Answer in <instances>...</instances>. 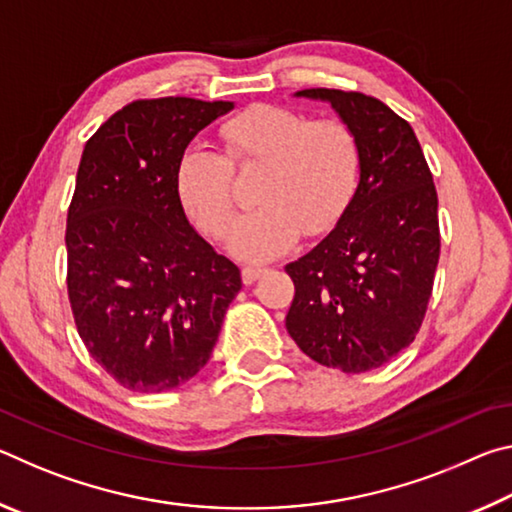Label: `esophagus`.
Returning a JSON list of instances; mask_svg holds the SVG:
<instances>
[{
  "mask_svg": "<svg viewBox=\"0 0 512 512\" xmlns=\"http://www.w3.org/2000/svg\"><path fill=\"white\" fill-rule=\"evenodd\" d=\"M264 273H266L264 266H244L241 268V280H244V284H253L257 277Z\"/></svg>",
  "mask_w": 512,
  "mask_h": 512,
  "instance_id": "34e87169",
  "label": "esophagus"
}]
</instances>
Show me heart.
<instances>
[{
	"mask_svg": "<svg viewBox=\"0 0 512 512\" xmlns=\"http://www.w3.org/2000/svg\"><path fill=\"white\" fill-rule=\"evenodd\" d=\"M223 151L192 144L176 162V192L210 239L228 235L235 169L264 167L259 207L241 216L232 250L250 262L282 255L300 232L323 235L348 210L361 180V144L343 119H311L293 108L255 103L221 126Z\"/></svg>",
	"mask_w": 512,
	"mask_h": 512,
	"instance_id": "obj_1",
	"label": "heart"
}]
</instances>
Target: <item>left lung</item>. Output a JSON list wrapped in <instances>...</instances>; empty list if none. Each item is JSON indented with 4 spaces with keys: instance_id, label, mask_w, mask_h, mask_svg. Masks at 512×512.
<instances>
[{
    "instance_id": "left-lung-1",
    "label": "left lung",
    "mask_w": 512,
    "mask_h": 512,
    "mask_svg": "<svg viewBox=\"0 0 512 512\" xmlns=\"http://www.w3.org/2000/svg\"><path fill=\"white\" fill-rule=\"evenodd\" d=\"M361 144V180L336 228L287 264L291 339L320 366L366 372L415 341L440 257L438 194L406 119L363 92L311 88Z\"/></svg>"
}]
</instances>
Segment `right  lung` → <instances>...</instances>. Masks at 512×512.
<instances>
[{"mask_svg":"<svg viewBox=\"0 0 512 512\" xmlns=\"http://www.w3.org/2000/svg\"><path fill=\"white\" fill-rule=\"evenodd\" d=\"M232 101L137 99L85 144L67 210V296L90 357L135 393L171 391L212 357L239 268L189 225L176 162Z\"/></svg>","mask_w":512,"mask_h":512,"instance_id":"obj_1","label":"right lung"}]
</instances>
